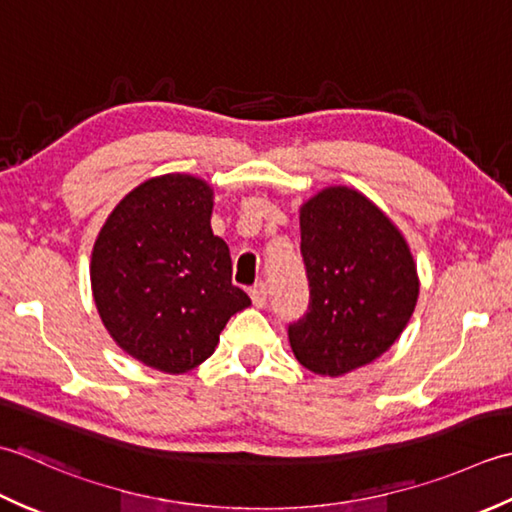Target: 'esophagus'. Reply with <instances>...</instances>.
Returning a JSON list of instances; mask_svg holds the SVG:
<instances>
[{"label": "esophagus", "instance_id": "obj_1", "mask_svg": "<svg viewBox=\"0 0 512 512\" xmlns=\"http://www.w3.org/2000/svg\"><path fill=\"white\" fill-rule=\"evenodd\" d=\"M249 296H252L254 307H265L267 305V285L265 283H256L252 289H249Z\"/></svg>", "mask_w": 512, "mask_h": 512}]
</instances>
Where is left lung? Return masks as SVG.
Returning <instances> with one entry per match:
<instances>
[{
	"label": "left lung",
	"mask_w": 512,
	"mask_h": 512,
	"mask_svg": "<svg viewBox=\"0 0 512 512\" xmlns=\"http://www.w3.org/2000/svg\"><path fill=\"white\" fill-rule=\"evenodd\" d=\"M300 236L309 307L287 329L294 356L331 378L380 358L420 291L398 227L360 192L327 187L302 205Z\"/></svg>",
	"instance_id": "8db88e82"
}]
</instances>
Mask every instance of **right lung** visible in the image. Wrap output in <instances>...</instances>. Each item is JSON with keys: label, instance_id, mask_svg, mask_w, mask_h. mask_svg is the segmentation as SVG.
Returning a JSON list of instances; mask_svg holds the SVG:
<instances>
[{"label": "right lung", "instance_id": "right-lung-1", "mask_svg": "<svg viewBox=\"0 0 512 512\" xmlns=\"http://www.w3.org/2000/svg\"><path fill=\"white\" fill-rule=\"evenodd\" d=\"M212 187L190 174L141 183L101 227L92 296L119 347L152 369L183 373L214 353L227 320L252 305L212 234Z\"/></svg>", "mask_w": 512, "mask_h": 512}]
</instances>
